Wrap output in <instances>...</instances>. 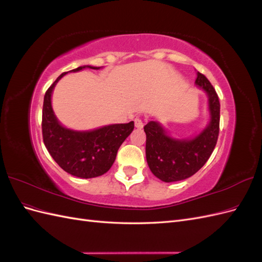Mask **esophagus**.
<instances>
[{
    "label": "esophagus",
    "instance_id": "1",
    "mask_svg": "<svg viewBox=\"0 0 262 262\" xmlns=\"http://www.w3.org/2000/svg\"><path fill=\"white\" fill-rule=\"evenodd\" d=\"M134 123H136V126L139 129H142L144 126V122L140 117H137L136 119H134Z\"/></svg>",
    "mask_w": 262,
    "mask_h": 262
}]
</instances>
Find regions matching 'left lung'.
I'll return each instance as SVG.
<instances>
[{"instance_id": "left-lung-1", "label": "left lung", "mask_w": 262, "mask_h": 262, "mask_svg": "<svg viewBox=\"0 0 262 262\" xmlns=\"http://www.w3.org/2000/svg\"><path fill=\"white\" fill-rule=\"evenodd\" d=\"M195 85L207 93L210 123L193 139H173L157 121L145 126L146 161L154 175L165 182L191 177L208 162L216 145L220 132V100L209 80L196 73Z\"/></svg>"}]
</instances>
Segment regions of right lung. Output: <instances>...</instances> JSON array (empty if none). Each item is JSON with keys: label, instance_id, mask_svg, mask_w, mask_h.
<instances>
[{"label": "right lung", "instance_id": "1", "mask_svg": "<svg viewBox=\"0 0 262 262\" xmlns=\"http://www.w3.org/2000/svg\"><path fill=\"white\" fill-rule=\"evenodd\" d=\"M85 68L100 69L84 66L70 72H77ZM67 73H62L45 94L41 123L43 143L63 170L80 178L98 177L113 166L119 147L134 129V122L109 124L91 131L64 128L54 116L51 95L55 84Z\"/></svg>", "mask_w": 262, "mask_h": 262}]
</instances>
